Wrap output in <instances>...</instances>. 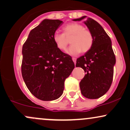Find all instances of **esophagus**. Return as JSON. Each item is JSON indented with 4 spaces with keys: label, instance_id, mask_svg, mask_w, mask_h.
<instances>
[{
    "label": "esophagus",
    "instance_id": "obj_1",
    "mask_svg": "<svg viewBox=\"0 0 130 130\" xmlns=\"http://www.w3.org/2000/svg\"><path fill=\"white\" fill-rule=\"evenodd\" d=\"M72 60H73V61H74V62L75 64L76 63V61H77V59L75 58H72Z\"/></svg>",
    "mask_w": 130,
    "mask_h": 130
}]
</instances>
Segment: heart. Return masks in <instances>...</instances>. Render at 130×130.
Masks as SVG:
<instances>
[{
	"instance_id": "heart-1",
	"label": "heart",
	"mask_w": 130,
	"mask_h": 130,
	"mask_svg": "<svg viewBox=\"0 0 130 130\" xmlns=\"http://www.w3.org/2000/svg\"><path fill=\"white\" fill-rule=\"evenodd\" d=\"M63 33L56 32L53 36V40L56 47L61 50H65L71 38L72 45L67 53L76 55L81 52L86 53L91 50L94 44V36L91 32L85 29V27L78 23H71L62 27Z\"/></svg>"
}]
</instances>
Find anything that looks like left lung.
Masks as SVG:
<instances>
[{"instance_id": "1", "label": "left lung", "mask_w": 130, "mask_h": 130, "mask_svg": "<svg viewBox=\"0 0 130 130\" xmlns=\"http://www.w3.org/2000/svg\"><path fill=\"white\" fill-rule=\"evenodd\" d=\"M84 16L74 21L86 19ZM94 36V44L89 51L77 58L76 67L86 72L80 83L82 95L89 99L100 98L110 88L114 74L116 56L111 40L104 29L95 20L87 18L84 22Z\"/></svg>"}]
</instances>
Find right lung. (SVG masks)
I'll list each match as a JSON object with an SVG mask.
<instances>
[{
    "label": "right lung",
    "instance_id": "obj_1",
    "mask_svg": "<svg viewBox=\"0 0 130 130\" xmlns=\"http://www.w3.org/2000/svg\"><path fill=\"white\" fill-rule=\"evenodd\" d=\"M63 22L44 19L30 31L22 46V75L35 97L44 101L58 99L64 81L75 68L71 56L56 46L53 36Z\"/></svg>",
    "mask_w": 130,
    "mask_h": 130
}]
</instances>
